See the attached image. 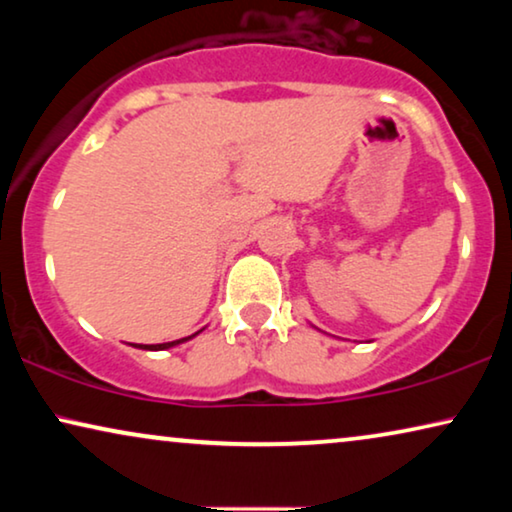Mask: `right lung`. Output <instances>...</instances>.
Here are the masks:
<instances>
[{
  "label": "right lung",
  "instance_id": "obj_1",
  "mask_svg": "<svg viewBox=\"0 0 512 512\" xmlns=\"http://www.w3.org/2000/svg\"><path fill=\"white\" fill-rule=\"evenodd\" d=\"M198 333H202V328ZM198 333H193V335H188V338H181V340H172V342H163V345H137L139 349H149V352H160V349H170V347H177V345H181V342H186V340H193L195 335Z\"/></svg>",
  "mask_w": 512,
  "mask_h": 512
}]
</instances>
